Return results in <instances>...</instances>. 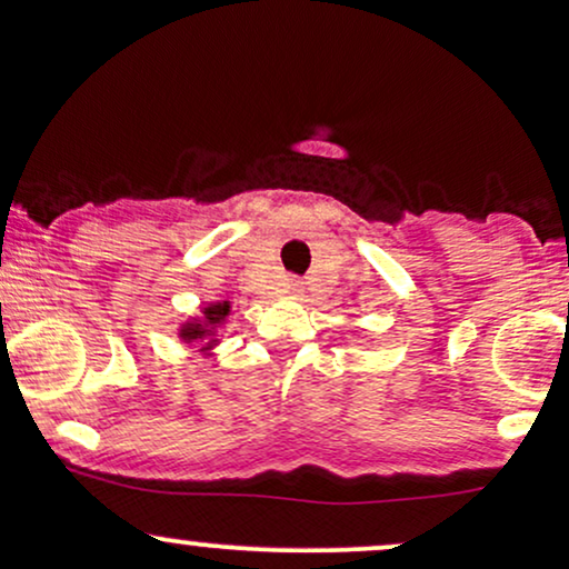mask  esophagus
<instances>
[{
  "label": "esophagus",
  "instance_id": "1",
  "mask_svg": "<svg viewBox=\"0 0 569 569\" xmlns=\"http://www.w3.org/2000/svg\"><path fill=\"white\" fill-rule=\"evenodd\" d=\"M290 290H298V287H296V284H290Z\"/></svg>",
  "mask_w": 569,
  "mask_h": 569
}]
</instances>
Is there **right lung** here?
Segmentation results:
<instances>
[{"instance_id": "obj_1", "label": "right lung", "mask_w": 569, "mask_h": 569, "mask_svg": "<svg viewBox=\"0 0 569 569\" xmlns=\"http://www.w3.org/2000/svg\"><path fill=\"white\" fill-rule=\"evenodd\" d=\"M227 313H229V306L227 303L206 308V325H213L216 327L223 317H227ZM206 335H208V327H202V325H187L184 329H181V338H187V340L206 338Z\"/></svg>"}]
</instances>
